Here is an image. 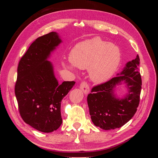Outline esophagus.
I'll list each match as a JSON object with an SVG mask.
<instances>
[{"instance_id": "esophagus-1", "label": "esophagus", "mask_w": 158, "mask_h": 158, "mask_svg": "<svg viewBox=\"0 0 158 158\" xmlns=\"http://www.w3.org/2000/svg\"><path fill=\"white\" fill-rule=\"evenodd\" d=\"M80 88L82 89V91L84 92V94H85V95L88 94L89 92V91H90L88 84H87L86 82H84V81L80 84Z\"/></svg>"}]
</instances>
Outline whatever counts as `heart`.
<instances>
[{"instance_id":"b5f03b06","label":"heart","mask_w":158,"mask_h":158,"mask_svg":"<svg viewBox=\"0 0 158 158\" xmlns=\"http://www.w3.org/2000/svg\"><path fill=\"white\" fill-rule=\"evenodd\" d=\"M118 47L95 37L76 45L69 54L71 64H64L70 70L74 67L89 69V76L93 82L103 83L111 78L121 62Z\"/></svg>"}]
</instances>
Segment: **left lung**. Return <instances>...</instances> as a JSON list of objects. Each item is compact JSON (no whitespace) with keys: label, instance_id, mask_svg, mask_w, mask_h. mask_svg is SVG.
<instances>
[{"label":"left lung","instance_id":"obj_1","mask_svg":"<svg viewBox=\"0 0 158 158\" xmlns=\"http://www.w3.org/2000/svg\"><path fill=\"white\" fill-rule=\"evenodd\" d=\"M139 56L126 64L121 73L107 82L94 86L87 98L93 123L103 130L120 128L135 115L140 102L142 79L138 70ZM126 84L128 93L123 98L115 94L117 85Z\"/></svg>","mask_w":158,"mask_h":158}]
</instances>
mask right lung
Segmentation results:
<instances>
[{"label": "right lung", "instance_id": "1", "mask_svg": "<svg viewBox=\"0 0 158 158\" xmlns=\"http://www.w3.org/2000/svg\"><path fill=\"white\" fill-rule=\"evenodd\" d=\"M61 42L55 31L38 37L18 66L15 95L20 114L27 125L43 132H51L60 127L62 99L75 84L74 81L59 84L48 60Z\"/></svg>", "mask_w": 158, "mask_h": 158}]
</instances>
